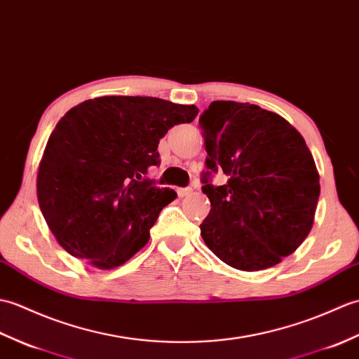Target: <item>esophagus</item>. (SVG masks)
I'll use <instances>...</instances> for the list:
<instances>
[{
	"instance_id": "1",
	"label": "esophagus",
	"mask_w": 359,
	"mask_h": 359,
	"mask_svg": "<svg viewBox=\"0 0 359 359\" xmlns=\"http://www.w3.org/2000/svg\"><path fill=\"white\" fill-rule=\"evenodd\" d=\"M177 192H178L180 198H184V196H189L190 194H192V189H190V187H180Z\"/></svg>"
}]
</instances>
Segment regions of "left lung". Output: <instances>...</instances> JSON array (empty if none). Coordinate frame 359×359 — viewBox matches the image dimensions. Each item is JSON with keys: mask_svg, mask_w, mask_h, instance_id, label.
<instances>
[{"mask_svg": "<svg viewBox=\"0 0 359 359\" xmlns=\"http://www.w3.org/2000/svg\"><path fill=\"white\" fill-rule=\"evenodd\" d=\"M205 144V245L230 267L257 272L306 240L320 198V175L304 138L275 112L250 102L213 101L200 118ZM222 168L228 182L210 184Z\"/></svg>", "mask_w": 359, "mask_h": 359, "instance_id": "8db88e82", "label": "left lung"}]
</instances>
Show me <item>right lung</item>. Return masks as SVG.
Returning a JSON list of instances; mask_svg holds the SVG:
<instances>
[{"instance_id": "right-lung-1", "label": "right lung", "mask_w": 359, "mask_h": 359, "mask_svg": "<svg viewBox=\"0 0 359 359\" xmlns=\"http://www.w3.org/2000/svg\"><path fill=\"white\" fill-rule=\"evenodd\" d=\"M198 109L154 97H100L72 107L55 127L38 167L47 226L72 257L97 269L124 264L144 247L177 192L146 178L159 140Z\"/></svg>"}]
</instances>
